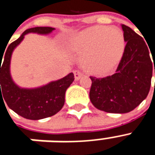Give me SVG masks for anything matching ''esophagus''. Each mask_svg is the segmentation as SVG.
<instances>
[{"label":"esophagus","instance_id":"esophagus-1","mask_svg":"<svg viewBox=\"0 0 155 155\" xmlns=\"http://www.w3.org/2000/svg\"><path fill=\"white\" fill-rule=\"evenodd\" d=\"M74 78H75V80H79V79L81 78V77L82 76V73H81L80 70H78V69L74 70Z\"/></svg>","mask_w":155,"mask_h":155}]
</instances>
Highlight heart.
<instances>
[{
    "instance_id": "1",
    "label": "heart",
    "mask_w": 155,
    "mask_h": 155,
    "mask_svg": "<svg viewBox=\"0 0 155 155\" xmlns=\"http://www.w3.org/2000/svg\"><path fill=\"white\" fill-rule=\"evenodd\" d=\"M70 48L84 56V65L88 71L103 76L120 62L125 42L123 32L116 26H94L74 38Z\"/></svg>"
}]
</instances>
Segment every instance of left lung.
<instances>
[{
    "instance_id": "left-lung-1",
    "label": "left lung",
    "mask_w": 155,
    "mask_h": 155,
    "mask_svg": "<svg viewBox=\"0 0 155 155\" xmlns=\"http://www.w3.org/2000/svg\"><path fill=\"white\" fill-rule=\"evenodd\" d=\"M122 29L126 45L116 74L102 78L90 77L91 103L99 110L110 113L129 112L146 99L153 69L143 38L124 24ZM152 57L153 61L155 56Z\"/></svg>"
}]
</instances>
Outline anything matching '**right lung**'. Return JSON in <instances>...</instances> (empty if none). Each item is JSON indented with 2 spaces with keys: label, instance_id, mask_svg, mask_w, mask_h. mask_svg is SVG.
<instances>
[{
  "label": "right lung",
  "instance_id": "1",
  "mask_svg": "<svg viewBox=\"0 0 155 155\" xmlns=\"http://www.w3.org/2000/svg\"><path fill=\"white\" fill-rule=\"evenodd\" d=\"M53 30L55 29L48 26H38L28 29L17 40L9 44L5 53L0 56V99L2 98L3 102L5 100L9 108L19 116L28 120L47 118L54 116L61 111L64 104L65 91L74 81V75L73 73H70L58 81H51L39 88H19L14 84L9 74L12 52L21 43L25 35L31 32L45 35L48 34ZM3 55L4 61L2 66L0 61H2Z\"/></svg>",
  "mask_w": 155,
  "mask_h": 155
}]
</instances>
